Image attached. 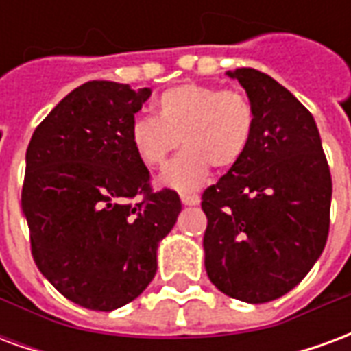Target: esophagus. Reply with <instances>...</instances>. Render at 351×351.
Instances as JSON below:
<instances>
[{
    "label": "esophagus",
    "instance_id": "34e87169",
    "mask_svg": "<svg viewBox=\"0 0 351 351\" xmlns=\"http://www.w3.org/2000/svg\"><path fill=\"white\" fill-rule=\"evenodd\" d=\"M180 201L184 205H199V195L197 193H180Z\"/></svg>",
    "mask_w": 351,
    "mask_h": 351
}]
</instances>
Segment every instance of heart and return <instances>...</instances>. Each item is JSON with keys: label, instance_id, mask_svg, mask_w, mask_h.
Here are the masks:
<instances>
[{"label": "heart", "instance_id": "b5f03b06", "mask_svg": "<svg viewBox=\"0 0 351 351\" xmlns=\"http://www.w3.org/2000/svg\"><path fill=\"white\" fill-rule=\"evenodd\" d=\"M256 130V108L239 90L208 84H180L156 101V116L138 114L128 138L141 163L156 169L180 145L184 150L161 173V184L193 190L210 167L229 169L243 160Z\"/></svg>", "mask_w": 351, "mask_h": 351}]
</instances>
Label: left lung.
<instances>
[{
  "instance_id": "obj_1",
  "label": "left lung",
  "mask_w": 351,
  "mask_h": 351,
  "mask_svg": "<svg viewBox=\"0 0 351 351\" xmlns=\"http://www.w3.org/2000/svg\"><path fill=\"white\" fill-rule=\"evenodd\" d=\"M256 108L243 160L203 191L206 274L221 293L269 302L301 282L327 243L331 171L308 108L269 75L241 67Z\"/></svg>"
}]
</instances>
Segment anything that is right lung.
I'll use <instances>...</instances> for the list:
<instances>
[{
  "label": "right lung",
  "instance_id": "add662e5",
  "mask_svg": "<svg viewBox=\"0 0 351 351\" xmlns=\"http://www.w3.org/2000/svg\"><path fill=\"white\" fill-rule=\"evenodd\" d=\"M148 97V88L90 80L50 110L27 145L22 210L32 256L84 308L110 312L137 299L182 210L175 190H152L128 138Z\"/></svg>",
  "mask_w": 351,
  "mask_h": 351
}]
</instances>
